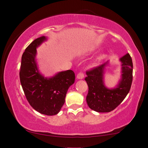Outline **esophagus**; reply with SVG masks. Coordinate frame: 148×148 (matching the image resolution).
I'll use <instances>...</instances> for the list:
<instances>
[{"instance_id":"esophagus-1","label":"esophagus","mask_w":148,"mask_h":148,"mask_svg":"<svg viewBox=\"0 0 148 148\" xmlns=\"http://www.w3.org/2000/svg\"><path fill=\"white\" fill-rule=\"evenodd\" d=\"M84 77V73H82V72H79V73L77 74L76 78L77 79H83Z\"/></svg>"}]
</instances>
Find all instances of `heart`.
I'll list each match as a JSON object with an SVG mask.
<instances>
[{
    "mask_svg": "<svg viewBox=\"0 0 148 148\" xmlns=\"http://www.w3.org/2000/svg\"><path fill=\"white\" fill-rule=\"evenodd\" d=\"M105 56H106V55L104 53H101L98 56H97L95 58L93 59V61H92L91 62V66L92 67H94V66H96L97 65L99 64V63L100 62H101L102 59H103Z\"/></svg>",
    "mask_w": 148,
    "mask_h": 148,
    "instance_id": "b5f03b06",
    "label": "heart"
}]
</instances>
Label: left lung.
<instances>
[{
  "mask_svg": "<svg viewBox=\"0 0 148 148\" xmlns=\"http://www.w3.org/2000/svg\"><path fill=\"white\" fill-rule=\"evenodd\" d=\"M121 62V79L116 87L108 88L104 84V73L109 61L86 72L85 78L89 91L86 97L87 105L97 112H110L121 103L129 93L132 82V59L129 53L119 59Z\"/></svg>",
  "mask_w": 148,
  "mask_h": 148,
  "instance_id": "8db88e82",
  "label": "left lung"
}]
</instances>
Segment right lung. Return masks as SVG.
Instances as JSON below:
<instances>
[{"mask_svg": "<svg viewBox=\"0 0 148 148\" xmlns=\"http://www.w3.org/2000/svg\"><path fill=\"white\" fill-rule=\"evenodd\" d=\"M47 40L46 36L36 38L25 50L21 57L19 77L30 105L39 113L54 116L63 106L67 91L74 83L75 74L68 70L47 77L40 72L36 60V48Z\"/></svg>", "mask_w": 148, "mask_h": 148, "instance_id": "1", "label": "right lung"}]
</instances>
